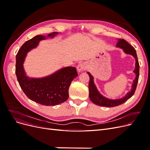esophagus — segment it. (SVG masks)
Instances as JSON below:
<instances>
[{
	"label": "esophagus",
	"instance_id": "esophagus-1",
	"mask_svg": "<svg viewBox=\"0 0 150 150\" xmlns=\"http://www.w3.org/2000/svg\"><path fill=\"white\" fill-rule=\"evenodd\" d=\"M86 64L84 62H81L79 63V64H78V67H77V69H78V72H80L81 71H83L86 69Z\"/></svg>",
	"mask_w": 150,
	"mask_h": 150
}]
</instances>
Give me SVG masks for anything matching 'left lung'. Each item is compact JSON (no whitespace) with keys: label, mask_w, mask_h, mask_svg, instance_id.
Here are the masks:
<instances>
[{"label":"left lung","mask_w":150,"mask_h":150,"mask_svg":"<svg viewBox=\"0 0 150 150\" xmlns=\"http://www.w3.org/2000/svg\"><path fill=\"white\" fill-rule=\"evenodd\" d=\"M118 41L117 42L116 47L122 49L126 54L132 55L136 60L135 69L133 72L136 74V78L133 80V84L132 85V88L129 92L126 94V96L121 99H110L106 98L99 93L96 85L94 83V78L93 76L89 72L87 73L89 76V97L90 100L93 103L98 106H104V107H115L119 106L120 104L125 103L128 99H129L134 94L135 90L137 89V84L138 82V78L139 75V65L137 57V54L134 48L130 45L128 42L123 39H118Z\"/></svg>","instance_id":"1"}]
</instances>
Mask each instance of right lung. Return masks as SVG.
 Returning <instances> with one entry per match:
<instances>
[{
	"label": "right lung",
	"mask_w": 150,
	"mask_h": 150,
	"mask_svg": "<svg viewBox=\"0 0 150 150\" xmlns=\"http://www.w3.org/2000/svg\"><path fill=\"white\" fill-rule=\"evenodd\" d=\"M57 34L54 32L47 37L53 38ZM46 39V36L38 35L22 45L16 55V74L21 89L30 100L44 106H55L69 98L70 84L78 74L76 67L69 66L42 78H31L26 76L23 64L27 53L37 47L40 40Z\"/></svg>",
	"instance_id": "1"
}]
</instances>
